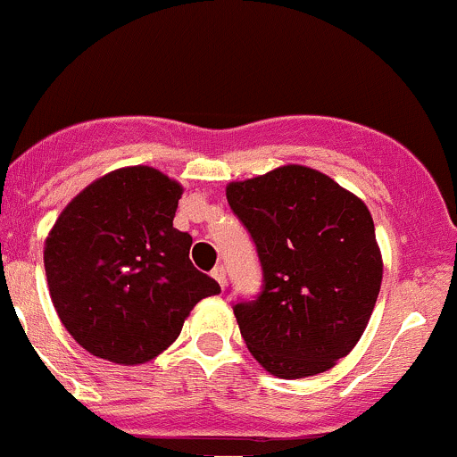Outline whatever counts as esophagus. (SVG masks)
<instances>
[{
	"label": "esophagus",
	"mask_w": 457,
	"mask_h": 457,
	"mask_svg": "<svg viewBox=\"0 0 457 457\" xmlns=\"http://www.w3.org/2000/svg\"><path fill=\"white\" fill-rule=\"evenodd\" d=\"M211 275H212V279L219 283V286L225 287V283H228V277H225V269H223V266H214Z\"/></svg>",
	"instance_id": "esophagus-1"
}]
</instances>
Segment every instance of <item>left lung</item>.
Here are the masks:
<instances>
[{"label": "left lung", "instance_id": "left-lung-1", "mask_svg": "<svg viewBox=\"0 0 457 457\" xmlns=\"http://www.w3.org/2000/svg\"><path fill=\"white\" fill-rule=\"evenodd\" d=\"M225 195L262 264L260 295L234 305L249 353L277 378L330 370L361 339L380 292L367 206L303 165L229 182Z\"/></svg>", "mask_w": 457, "mask_h": 457}]
</instances>
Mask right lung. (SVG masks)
I'll return each mask as SVG.
<instances>
[{
    "mask_svg": "<svg viewBox=\"0 0 457 457\" xmlns=\"http://www.w3.org/2000/svg\"><path fill=\"white\" fill-rule=\"evenodd\" d=\"M182 187L154 167L98 178L46 236L54 307L79 345L120 365L170 348L202 298L219 295L188 260L193 238L174 228Z\"/></svg>",
    "mask_w": 457,
    "mask_h": 457,
    "instance_id": "add662e5",
    "label": "right lung"
}]
</instances>
